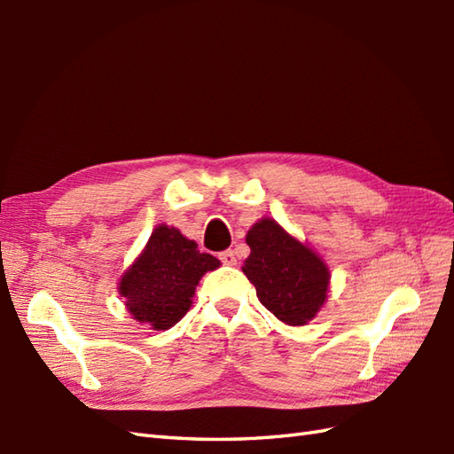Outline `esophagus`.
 Masks as SVG:
<instances>
[{"label": "esophagus", "mask_w": 454, "mask_h": 454, "mask_svg": "<svg viewBox=\"0 0 454 454\" xmlns=\"http://www.w3.org/2000/svg\"><path fill=\"white\" fill-rule=\"evenodd\" d=\"M218 257H220V262L224 263V265H236V254L232 252V249H224V252H220L218 254Z\"/></svg>", "instance_id": "esophagus-1"}]
</instances>
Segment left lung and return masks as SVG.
I'll use <instances>...</instances> for the list:
<instances>
[{
    "label": "left lung",
    "mask_w": 454,
    "mask_h": 454,
    "mask_svg": "<svg viewBox=\"0 0 454 454\" xmlns=\"http://www.w3.org/2000/svg\"><path fill=\"white\" fill-rule=\"evenodd\" d=\"M246 242L252 254L244 262V273L259 302L285 324L304 325L312 320L325 302L330 283L322 259L271 218L257 222Z\"/></svg>",
    "instance_id": "1"
}]
</instances>
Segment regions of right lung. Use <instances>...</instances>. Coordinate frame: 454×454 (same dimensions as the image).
<instances>
[{
    "mask_svg": "<svg viewBox=\"0 0 454 454\" xmlns=\"http://www.w3.org/2000/svg\"><path fill=\"white\" fill-rule=\"evenodd\" d=\"M218 265L216 257L200 254L179 230L160 226L121 278V294L138 322L168 330L187 314L199 278Z\"/></svg>",
    "mask_w": 454,
    "mask_h": 454,
    "instance_id": "add662e5",
    "label": "right lung"
}]
</instances>
